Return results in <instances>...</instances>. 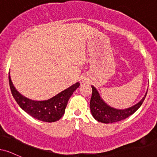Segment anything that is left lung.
<instances>
[{"label":"left lung","instance_id":"1","mask_svg":"<svg viewBox=\"0 0 157 157\" xmlns=\"http://www.w3.org/2000/svg\"><path fill=\"white\" fill-rule=\"evenodd\" d=\"M91 88H92V95L90 100V109H91V114L95 120L102 123L119 122L128 117L135 111H137L139 108L142 105L147 91V90L145 96L136 105L125 109H117L105 103L100 96V94L94 86H91Z\"/></svg>","mask_w":157,"mask_h":157}]
</instances>
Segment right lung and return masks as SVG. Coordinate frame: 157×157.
<instances>
[{
	"label": "right lung",
	"mask_w": 157,
	"mask_h": 157,
	"mask_svg": "<svg viewBox=\"0 0 157 157\" xmlns=\"http://www.w3.org/2000/svg\"><path fill=\"white\" fill-rule=\"evenodd\" d=\"M9 82L12 96L20 107L32 117L46 122L57 121L62 117L70 97L80 86V82H76L47 100L36 101L23 96L16 90L10 75H9Z\"/></svg>",
	"instance_id": "1"
}]
</instances>
